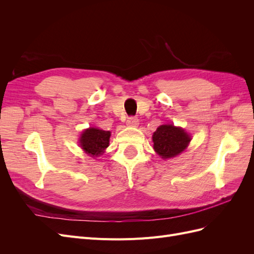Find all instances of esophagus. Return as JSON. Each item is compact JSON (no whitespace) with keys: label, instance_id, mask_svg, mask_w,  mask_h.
<instances>
[{"label":"esophagus","instance_id":"esophagus-1","mask_svg":"<svg viewBox=\"0 0 254 254\" xmlns=\"http://www.w3.org/2000/svg\"><path fill=\"white\" fill-rule=\"evenodd\" d=\"M126 124L128 126H131V127H136L139 125V119L135 118V117H131V118H128Z\"/></svg>","mask_w":254,"mask_h":254}]
</instances>
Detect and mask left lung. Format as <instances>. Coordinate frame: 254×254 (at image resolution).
<instances>
[{"label":"left lung","mask_w":254,"mask_h":254,"mask_svg":"<svg viewBox=\"0 0 254 254\" xmlns=\"http://www.w3.org/2000/svg\"><path fill=\"white\" fill-rule=\"evenodd\" d=\"M191 137L181 127L161 125L152 134L153 149L162 159L175 158L186 149Z\"/></svg>","instance_id":"8db88e82"}]
</instances>
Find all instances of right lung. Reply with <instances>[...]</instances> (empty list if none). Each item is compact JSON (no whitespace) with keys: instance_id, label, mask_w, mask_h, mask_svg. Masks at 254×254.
I'll return each instance as SVG.
<instances>
[{"instance_id":"1","label":"right lung","mask_w":254,"mask_h":254,"mask_svg":"<svg viewBox=\"0 0 254 254\" xmlns=\"http://www.w3.org/2000/svg\"><path fill=\"white\" fill-rule=\"evenodd\" d=\"M110 135V131L90 127L82 131L80 135V147L91 157H98L103 155L105 149L109 146Z\"/></svg>"}]
</instances>
